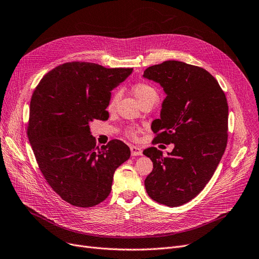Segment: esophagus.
<instances>
[{"label": "esophagus", "instance_id": "1", "mask_svg": "<svg viewBox=\"0 0 259 259\" xmlns=\"http://www.w3.org/2000/svg\"><path fill=\"white\" fill-rule=\"evenodd\" d=\"M131 152H132V156H140V155H142L141 148L136 147V146L131 147Z\"/></svg>", "mask_w": 259, "mask_h": 259}]
</instances>
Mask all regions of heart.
Segmentation results:
<instances>
[{"mask_svg": "<svg viewBox=\"0 0 259 259\" xmlns=\"http://www.w3.org/2000/svg\"><path fill=\"white\" fill-rule=\"evenodd\" d=\"M132 91L133 94L135 95V97L137 98V100L141 103L142 101L144 100H148V99H152V98H155L157 99V91L156 89H155L153 86H151L150 84H148V82H144V81H140V82H137V84H135L133 86L132 88ZM116 99H117V95H113L111 98H110V101L108 103V108L111 109L113 107V105H115V102H116ZM136 130L133 128V127H130L126 130V134L130 136V137H136Z\"/></svg>", "mask_w": 259, "mask_h": 259, "instance_id": "1", "label": "heart"}]
</instances>
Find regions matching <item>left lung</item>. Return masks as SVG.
<instances>
[{
	"label": "left lung",
	"instance_id": "1",
	"mask_svg": "<svg viewBox=\"0 0 259 259\" xmlns=\"http://www.w3.org/2000/svg\"><path fill=\"white\" fill-rule=\"evenodd\" d=\"M143 77L163 88L160 119L154 120L153 143H174L168 156L155 147L143 151L153 161L144 186L150 198L175 207L198 195L224 154L229 105L219 82L208 71L167 60L146 69Z\"/></svg>",
	"mask_w": 259,
	"mask_h": 259
}]
</instances>
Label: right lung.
Returning a JSON list of instances; mask_svg holds the SVG:
<instances>
[{"label":"right lung","instance_id":"right-lung-1","mask_svg":"<svg viewBox=\"0 0 259 259\" xmlns=\"http://www.w3.org/2000/svg\"><path fill=\"white\" fill-rule=\"evenodd\" d=\"M132 68L72 61L42 77L29 105L27 136L39 169L61 199L92 207L110 193L113 173L131 156L121 140L97 147L89 123L107 120L111 90Z\"/></svg>","mask_w":259,"mask_h":259}]
</instances>
